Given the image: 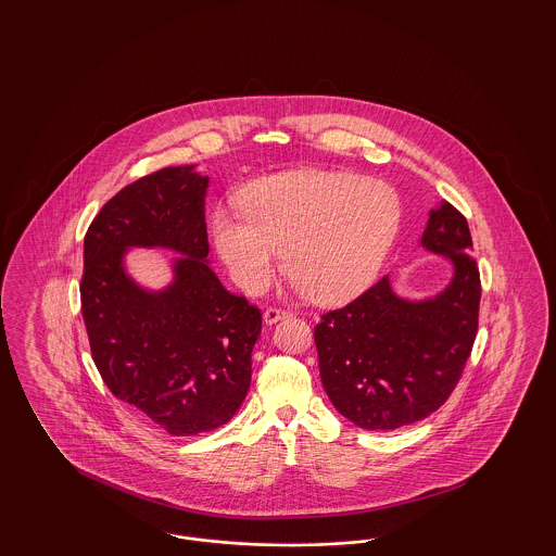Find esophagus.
Listing matches in <instances>:
<instances>
[{"mask_svg": "<svg viewBox=\"0 0 556 556\" xmlns=\"http://www.w3.org/2000/svg\"><path fill=\"white\" fill-rule=\"evenodd\" d=\"M263 317H265L266 325H275L277 320H283V318L291 317V315L288 311H281V308H268Z\"/></svg>", "mask_w": 556, "mask_h": 556, "instance_id": "obj_1", "label": "esophagus"}]
</instances>
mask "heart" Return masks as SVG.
I'll return each instance as SVG.
<instances>
[{"mask_svg": "<svg viewBox=\"0 0 556 556\" xmlns=\"http://www.w3.org/2000/svg\"><path fill=\"white\" fill-rule=\"evenodd\" d=\"M243 208L212 214V238L248 293L270 283L283 250L293 290L318 304L358 295L379 273L400 229L397 193L342 170H293L245 189Z\"/></svg>", "mask_w": 556, "mask_h": 556, "instance_id": "b5f03b06", "label": "heart"}]
</instances>
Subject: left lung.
I'll list each match as a JSON object with an SVG mask.
<instances>
[{
    "instance_id": "obj_1",
    "label": "left lung",
    "mask_w": 556,
    "mask_h": 556,
    "mask_svg": "<svg viewBox=\"0 0 556 556\" xmlns=\"http://www.w3.org/2000/svg\"><path fill=\"white\" fill-rule=\"evenodd\" d=\"M421 248L452 265L444 290L410 300L386 275L315 327L327 396L342 417L369 431H392L438 410L476 342L481 286L467 218L440 202L429 211Z\"/></svg>"
}]
</instances>
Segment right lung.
<instances>
[{
    "label": "right lung",
    "instance_id": "1",
    "mask_svg": "<svg viewBox=\"0 0 556 556\" xmlns=\"http://www.w3.org/2000/svg\"><path fill=\"white\" fill-rule=\"evenodd\" d=\"M211 179L168 166L121 189L87 229L80 311L110 392L170 435H198L238 413L252 379L263 317L225 290L208 265ZM131 247L181 253L162 291L126 273Z\"/></svg>",
    "mask_w": 556,
    "mask_h": 556
}]
</instances>
